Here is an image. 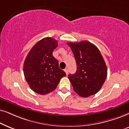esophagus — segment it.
Segmentation results:
<instances>
[{
  "label": "esophagus",
  "instance_id": "34e87169",
  "mask_svg": "<svg viewBox=\"0 0 129 129\" xmlns=\"http://www.w3.org/2000/svg\"><path fill=\"white\" fill-rule=\"evenodd\" d=\"M64 71L66 72V73L67 75L68 74V68H66V69L64 70Z\"/></svg>",
  "mask_w": 129,
  "mask_h": 129
}]
</instances>
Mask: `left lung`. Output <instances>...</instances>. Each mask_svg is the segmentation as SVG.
Instances as JSON below:
<instances>
[{"label":"left lung","instance_id":"left-lung-1","mask_svg":"<svg viewBox=\"0 0 129 129\" xmlns=\"http://www.w3.org/2000/svg\"><path fill=\"white\" fill-rule=\"evenodd\" d=\"M77 63V71L68 75L74 90L82 97L99 91L105 82L107 68L97 47L88 41L68 42Z\"/></svg>","mask_w":129,"mask_h":129}]
</instances>
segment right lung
Returning a JSON list of instances; mask_svg holds the SVG:
<instances>
[{
    "label": "right lung",
    "mask_w": 129,
    "mask_h": 129,
    "mask_svg": "<svg viewBox=\"0 0 129 129\" xmlns=\"http://www.w3.org/2000/svg\"><path fill=\"white\" fill-rule=\"evenodd\" d=\"M58 41L51 37L38 41L29 52L23 63V73L27 84L34 92L41 95L55 90L66 74L59 67L52 55Z\"/></svg>",
    "instance_id": "right-lung-1"
}]
</instances>
